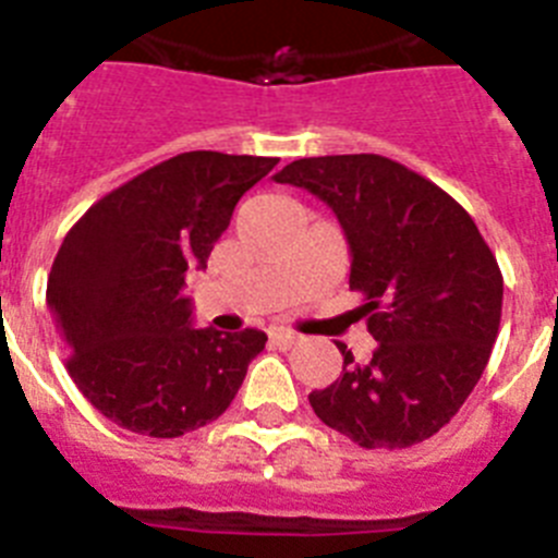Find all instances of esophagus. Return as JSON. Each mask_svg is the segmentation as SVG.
<instances>
[{
	"instance_id": "34e87169",
	"label": "esophagus",
	"mask_w": 558,
	"mask_h": 558,
	"mask_svg": "<svg viewBox=\"0 0 558 558\" xmlns=\"http://www.w3.org/2000/svg\"><path fill=\"white\" fill-rule=\"evenodd\" d=\"M270 340H274L279 349H290L299 343V335L288 332V329H274V332H270Z\"/></svg>"
}]
</instances>
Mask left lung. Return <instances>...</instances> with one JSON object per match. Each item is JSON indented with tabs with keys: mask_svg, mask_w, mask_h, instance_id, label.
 <instances>
[{
	"mask_svg": "<svg viewBox=\"0 0 558 558\" xmlns=\"http://www.w3.org/2000/svg\"><path fill=\"white\" fill-rule=\"evenodd\" d=\"M332 206L352 248L349 288L377 340L368 363L310 393L315 416L354 445L402 450L438 433L489 363L502 274L470 211L377 153L299 159L274 175Z\"/></svg>",
	"mask_w": 558,
	"mask_h": 558,
	"instance_id": "obj_1",
	"label": "left lung"
}]
</instances>
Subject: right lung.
<instances>
[{
  "label": "right lung",
  "instance_id": "right-lung-1",
  "mask_svg": "<svg viewBox=\"0 0 558 558\" xmlns=\"http://www.w3.org/2000/svg\"><path fill=\"white\" fill-rule=\"evenodd\" d=\"M274 167L265 156L179 153L108 192L63 236L47 304L69 377L113 425L179 438L231 405L268 335L195 329L181 288Z\"/></svg>",
  "mask_w": 558,
  "mask_h": 558
}]
</instances>
